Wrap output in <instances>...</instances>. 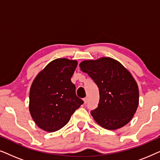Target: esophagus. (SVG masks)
<instances>
[{
  "label": "esophagus",
  "instance_id": "34e87169",
  "mask_svg": "<svg viewBox=\"0 0 160 160\" xmlns=\"http://www.w3.org/2000/svg\"><path fill=\"white\" fill-rule=\"evenodd\" d=\"M84 102L85 104H87V102H88V98H84Z\"/></svg>",
  "mask_w": 160,
  "mask_h": 160
}]
</instances>
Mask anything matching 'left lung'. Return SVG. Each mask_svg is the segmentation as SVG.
Masks as SVG:
<instances>
[{"label":"left lung","mask_w":160,"mask_h":160,"mask_svg":"<svg viewBox=\"0 0 160 160\" xmlns=\"http://www.w3.org/2000/svg\"><path fill=\"white\" fill-rule=\"evenodd\" d=\"M79 65L99 88L98 108L91 111L95 122L111 130L128 124L136 111L139 101L138 87L130 72L110 58L85 60Z\"/></svg>","instance_id":"8db88e82"}]
</instances>
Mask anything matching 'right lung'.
Returning a JSON list of instances; mask_svg holds the SVG:
<instances>
[{
  "mask_svg": "<svg viewBox=\"0 0 160 160\" xmlns=\"http://www.w3.org/2000/svg\"><path fill=\"white\" fill-rule=\"evenodd\" d=\"M77 62L56 59L35 78L30 87L29 109L32 119L47 132L63 128L84 101L77 97L71 82Z\"/></svg>",
  "mask_w": 160,
  "mask_h": 160,
  "instance_id": "obj_1",
  "label": "right lung"
}]
</instances>
